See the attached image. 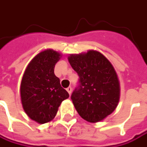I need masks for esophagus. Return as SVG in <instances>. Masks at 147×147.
Returning a JSON list of instances; mask_svg holds the SVG:
<instances>
[{
	"label": "esophagus",
	"instance_id": "esophagus-1",
	"mask_svg": "<svg viewBox=\"0 0 147 147\" xmlns=\"http://www.w3.org/2000/svg\"><path fill=\"white\" fill-rule=\"evenodd\" d=\"M66 91H67V92L69 93V95H71V91H72V88H71V86L67 87V88H66Z\"/></svg>",
	"mask_w": 147,
	"mask_h": 147
}]
</instances>
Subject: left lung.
Masks as SVG:
<instances>
[{"mask_svg":"<svg viewBox=\"0 0 147 147\" xmlns=\"http://www.w3.org/2000/svg\"><path fill=\"white\" fill-rule=\"evenodd\" d=\"M79 76V85L71 94L74 107L89 122H98L111 114L120 99V83L108 59L96 51L68 57Z\"/></svg>","mask_w":147,"mask_h":147,"instance_id":"8db88e82","label":"left lung"}]
</instances>
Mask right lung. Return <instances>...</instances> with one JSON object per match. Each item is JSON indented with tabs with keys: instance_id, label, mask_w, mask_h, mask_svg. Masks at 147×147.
Listing matches in <instances>:
<instances>
[{
	"instance_id": "1",
	"label": "right lung",
	"mask_w": 147,
	"mask_h": 147,
	"mask_svg": "<svg viewBox=\"0 0 147 147\" xmlns=\"http://www.w3.org/2000/svg\"><path fill=\"white\" fill-rule=\"evenodd\" d=\"M61 56L51 49L40 52L30 61L22 77V107L27 116L40 124L52 121L61 103L69 97L54 73Z\"/></svg>"
}]
</instances>
